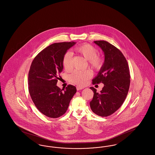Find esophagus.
<instances>
[{
  "label": "esophagus",
  "instance_id": "esophagus-1",
  "mask_svg": "<svg viewBox=\"0 0 155 155\" xmlns=\"http://www.w3.org/2000/svg\"><path fill=\"white\" fill-rule=\"evenodd\" d=\"M84 88V87H80V86H77V91H79V90H81L82 89Z\"/></svg>",
  "mask_w": 155,
  "mask_h": 155
}]
</instances>
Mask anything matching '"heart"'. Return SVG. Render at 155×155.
<instances>
[{"mask_svg":"<svg viewBox=\"0 0 155 155\" xmlns=\"http://www.w3.org/2000/svg\"><path fill=\"white\" fill-rule=\"evenodd\" d=\"M75 51L80 53L87 60H88L89 66L92 69L98 70L102 66V59L97 55V50L94 46L90 44L83 45L77 47ZM71 58L72 54L70 52H66L63 56L62 64L66 70L71 68ZM91 77V73L88 71L75 70L69 75V80L75 84L83 85Z\"/></svg>","mask_w":155,"mask_h":155,"instance_id":"heart-1","label":"heart"}]
</instances>
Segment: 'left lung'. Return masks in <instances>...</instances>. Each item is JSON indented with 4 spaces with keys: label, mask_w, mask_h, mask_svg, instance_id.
Here are the masks:
<instances>
[{
    "label": "left lung",
    "mask_w": 155,
    "mask_h": 155,
    "mask_svg": "<svg viewBox=\"0 0 155 155\" xmlns=\"http://www.w3.org/2000/svg\"><path fill=\"white\" fill-rule=\"evenodd\" d=\"M94 42L102 50L104 60L92 83L102 82L104 87L100 92L90 87L94 93L90 107L97 115L107 117L117 110L125 101L130 84V70L125 57L117 48L104 41Z\"/></svg>",
    "instance_id": "8db88e82"
}]
</instances>
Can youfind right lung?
Segmentation results:
<instances>
[{"mask_svg":"<svg viewBox=\"0 0 155 155\" xmlns=\"http://www.w3.org/2000/svg\"><path fill=\"white\" fill-rule=\"evenodd\" d=\"M75 44L51 45L39 52L31 63L28 80L30 96L37 109L48 117L58 118L63 115L77 92L72 85L63 91L56 85L63 70V56Z\"/></svg>","mask_w":155,"mask_h":155,"instance_id":"1","label":"right lung"}]
</instances>
